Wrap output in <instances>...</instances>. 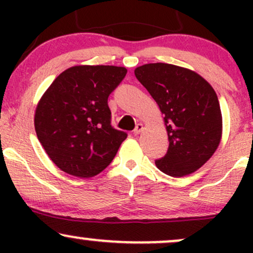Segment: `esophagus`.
<instances>
[{
  "label": "esophagus",
  "instance_id": "34e87169",
  "mask_svg": "<svg viewBox=\"0 0 253 253\" xmlns=\"http://www.w3.org/2000/svg\"><path fill=\"white\" fill-rule=\"evenodd\" d=\"M143 129H144V125H143V124H138V125H136V126H135L134 130H133V133H134L135 135H138L139 133L143 132Z\"/></svg>",
  "mask_w": 253,
  "mask_h": 253
}]
</instances>
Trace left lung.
Listing matches in <instances>:
<instances>
[{"label": "left lung", "instance_id": "left-lung-1", "mask_svg": "<svg viewBox=\"0 0 253 253\" xmlns=\"http://www.w3.org/2000/svg\"><path fill=\"white\" fill-rule=\"evenodd\" d=\"M134 74L164 114L169 149L156 161L157 168L172 177L195 172L221 141L222 117L216 92L195 71L172 64H145Z\"/></svg>", "mask_w": 253, "mask_h": 253}]
</instances>
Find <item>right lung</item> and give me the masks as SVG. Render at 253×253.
Instances as JSON below:
<instances>
[{
    "label": "right lung",
    "instance_id": "1",
    "mask_svg": "<svg viewBox=\"0 0 253 253\" xmlns=\"http://www.w3.org/2000/svg\"><path fill=\"white\" fill-rule=\"evenodd\" d=\"M126 74L123 66H72L43 92L34 127L43 150L64 172L89 178L112 163L127 134L110 125L108 96Z\"/></svg>",
    "mask_w": 253,
    "mask_h": 253
}]
</instances>
